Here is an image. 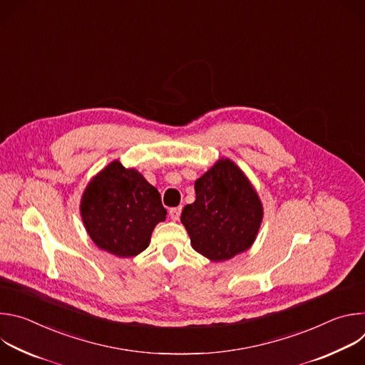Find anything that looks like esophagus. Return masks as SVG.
Instances as JSON below:
<instances>
[{
	"label": "esophagus",
	"mask_w": 365,
	"mask_h": 365,
	"mask_svg": "<svg viewBox=\"0 0 365 365\" xmlns=\"http://www.w3.org/2000/svg\"><path fill=\"white\" fill-rule=\"evenodd\" d=\"M180 214H182V206H178V207H170L169 211V215L173 221H178L180 218Z\"/></svg>",
	"instance_id": "obj_1"
}]
</instances>
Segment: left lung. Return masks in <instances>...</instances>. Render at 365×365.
I'll list each match as a JSON object with an SVG mask.
<instances>
[{
    "mask_svg": "<svg viewBox=\"0 0 365 365\" xmlns=\"http://www.w3.org/2000/svg\"><path fill=\"white\" fill-rule=\"evenodd\" d=\"M196 199L180 217L192 247L212 262L248 250L263 220V206L244 173L220 160L195 182Z\"/></svg>",
    "mask_w": 365,
    "mask_h": 365,
    "instance_id": "8db88e82",
    "label": "left lung"
}]
</instances>
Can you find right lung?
<instances>
[{"label": "right lung", "mask_w": 365, "mask_h": 365, "mask_svg": "<svg viewBox=\"0 0 365 365\" xmlns=\"http://www.w3.org/2000/svg\"><path fill=\"white\" fill-rule=\"evenodd\" d=\"M81 215L92 241L117 257H134L168 211L159 190L118 160L98 173L85 189Z\"/></svg>", "instance_id": "1"}]
</instances>
